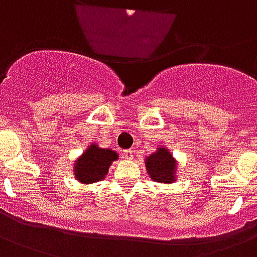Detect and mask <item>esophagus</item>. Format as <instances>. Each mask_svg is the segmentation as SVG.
<instances>
[{"label":"esophagus","instance_id":"1","mask_svg":"<svg viewBox=\"0 0 257 257\" xmlns=\"http://www.w3.org/2000/svg\"><path fill=\"white\" fill-rule=\"evenodd\" d=\"M123 155L126 159H133L134 158V153H133V150H124L123 151Z\"/></svg>","mask_w":257,"mask_h":257}]
</instances>
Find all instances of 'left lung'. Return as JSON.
I'll use <instances>...</instances> for the list:
<instances>
[{
    "label": "left lung",
    "instance_id": "8db88e82",
    "mask_svg": "<svg viewBox=\"0 0 257 257\" xmlns=\"http://www.w3.org/2000/svg\"><path fill=\"white\" fill-rule=\"evenodd\" d=\"M146 168L155 182L172 183L175 172V161L167 149H159L146 159Z\"/></svg>",
    "mask_w": 257,
    "mask_h": 257
}]
</instances>
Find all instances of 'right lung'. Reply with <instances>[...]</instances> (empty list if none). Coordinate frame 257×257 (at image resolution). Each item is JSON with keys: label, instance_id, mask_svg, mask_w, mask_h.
Masks as SVG:
<instances>
[{"label": "right lung", "instance_id": "obj_1", "mask_svg": "<svg viewBox=\"0 0 257 257\" xmlns=\"http://www.w3.org/2000/svg\"><path fill=\"white\" fill-rule=\"evenodd\" d=\"M118 159V154L112 150L99 149L98 146H90L75 163V175L82 183H94L103 179L108 172V166Z\"/></svg>", "mask_w": 257, "mask_h": 257}]
</instances>
